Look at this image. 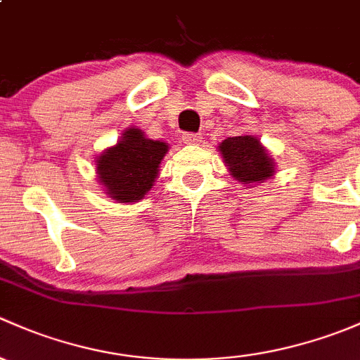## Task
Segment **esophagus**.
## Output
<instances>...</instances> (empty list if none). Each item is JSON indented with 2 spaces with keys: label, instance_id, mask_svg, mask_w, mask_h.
I'll list each match as a JSON object with an SVG mask.
<instances>
[{
  "label": "esophagus",
  "instance_id": "esophagus-1",
  "mask_svg": "<svg viewBox=\"0 0 360 360\" xmlns=\"http://www.w3.org/2000/svg\"><path fill=\"white\" fill-rule=\"evenodd\" d=\"M201 139L202 136L199 135V133H184V135H181V140H184V143H187V146H198V143H201Z\"/></svg>",
  "mask_w": 360,
  "mask_h": 360
}]
</instances>
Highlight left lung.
<instances>
[{
  "instance_id": "8db88e82",
  "label": "left lung",
  "mask_w": 360,
  "mask_h": 360,
  "mask_svg": "<svg viewBox=\"0 0 360 360\" xmlns=\"http://www.w3.org/2000/svg\"><path fill=\"white\" fill-rule=\"evenodd\" d=\"M220 153L232 175L244 184H260L274 175L272 158L255 136H231L220 143Z\"/></svg>"
}]
</instances>
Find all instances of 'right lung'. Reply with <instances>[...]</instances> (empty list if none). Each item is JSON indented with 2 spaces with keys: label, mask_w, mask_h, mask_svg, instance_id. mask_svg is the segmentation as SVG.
I'll return each mask as SVG.
<instances>
[{
  "label": "right lung",
  "mask_w": 360,
  "mask_h": 360,
  "mask_svg": "<svg viewBox=\"0 0 360 360\" xmlns=\"http://www.w3.org/2000/svg\"><path fill=\"white\" fill-rule=\"evenodd\" d=\"M168 146L143 136L140 129L124 131L116 147H110L98 158V180L110 198L121 202H135L153 188L161 159Z\"/></svg>",
  "instance_id": "obj_1"
}]
</instances>
